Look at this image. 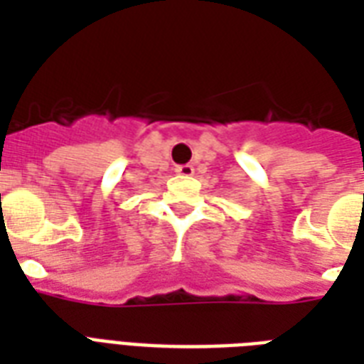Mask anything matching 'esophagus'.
<instances>
[{
    "label": "esophagus",
    "instance_id": "obj_1",
    "mask_svg": "<svg viewBox=\"0 0 364 364\" xmlns=\"http://www.w3.org/2000/svg\"><path fill=\"white\" fill-rule=\"evenodd\" d=\"M176 171H177V173H179V176L187 177V176H193L194 168L191 164H181V166H177Z\"/></svg>",
    "mask_w": 364,
    "mask_h": 364
}]
</instances>
